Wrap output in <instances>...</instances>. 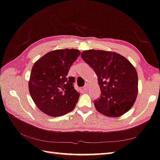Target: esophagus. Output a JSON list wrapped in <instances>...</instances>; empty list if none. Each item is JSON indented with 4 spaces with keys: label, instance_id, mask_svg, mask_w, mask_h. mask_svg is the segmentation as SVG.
I'll return each instance as SVG.
<instances>
[{
    "label": "esophagus",
    "instance_id": "obj_1",
    "mask_svg": "<svg viewBox=\"0 0 160 160\" xmlns=\"http://www.w3.org/2000/svg\"><path fill=\"white\" fill-rule=\"evenodd\" d=\"M89 88V84H85V86L84 87V89H85V90H88Z\"/></svg>",
    "mask_w": 160,
    "mask_h": 160
}]
</instances>
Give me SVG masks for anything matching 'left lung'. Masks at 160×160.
I'll return each mask as SVG.
<instances>
[{"label":"left lung","instance_id":"obj_1","mask_svg":"<svg viewBox=\"0 0 160 160\" xmlns=\"http://www.w3.org/2000/svg\"><path fill=\"white\" fill-rule=\"evenodd\" d=\"M81 57L98 76L101 95L95 108L107 117H119L132 108L138 95V74L124 57L116 52L87 50Z\"/></svg>","mask_w":160,"mask_h":160}]
</instances>
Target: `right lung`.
Returning <instances> with one entry per match:
<instances>
[{
  "label": "right lung",
  "mask_w": 160,
  "mask_h": 160,
  "mask_svg": "<svg viewBox=\"0 0 160 160\" xmlns=\"http://www.w3.org/2000/svg\"><path fill=\"white\" fill-rule=\"evenodd\" d=\"M80 54L78 49L54 50L34 63L28 83L30 94L46 114L59 117L75 108L80 95L73 87L75 78L68 73Z\"/></svg>",
  "instance_id": "right-lung-1"
}]
</instances>
